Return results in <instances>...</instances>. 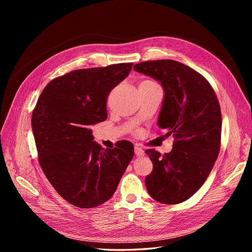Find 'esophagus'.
Segmentation results:
<instances>
[{
  "instance_id": "1",
  "label": "esophagus",
  "mask_w": 252,
  "mask_h": 252,
  "mask_svg": "<svg viewBox=\"0 0 252 252\" xmlns=\"http://www.w3.org/2000/svg\"><path fill=\"white\" fill-rule=\"evenodd\" d=\"M134 154H135V156L142 157V156L145 155V151H144L143 148H141L139 146H134Z\"/></svg>"
}]
</instances>
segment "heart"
<instances>
[{
	"instance_id": "obj_1",
	"label": "heart",
	"mask_w": 252,
	"mask_h": 252,
	"mask_svg": "<svg viewBox=\"0 0 252 252\" xmlns=\"http://www.w3.org/2000/svg\"><path fill=\"white\" fill-rule=\"evenodd\" d=\"M145 82H152V81H148V80H147V81H143L142 83H145Z\"/></svg>"
}]
</instances>
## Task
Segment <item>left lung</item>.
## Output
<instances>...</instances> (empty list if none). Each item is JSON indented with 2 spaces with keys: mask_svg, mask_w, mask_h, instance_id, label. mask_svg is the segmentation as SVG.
Masks as SVG:
<instances>
[{
  "mask_svg": "<svg viewBox=\"0 0 252 252\" xmlns=\"http://www.w3.org/2000/svg\"><path fill=\"white\" fill-rule=\"evenodd\" d=\"M133 69L161 83L165 95L158 125L174 138L168 154L145 151L154 164L145 184L154 200L182 203L202 187L219 156L222 114L217 94L201 73L177 61H147Z\"/></svg>",
  "mask_w": 252,
  "mask_h": 252,
  "instance_id": "left-lung-1",
  "label": "left lung"
}]
</instances>
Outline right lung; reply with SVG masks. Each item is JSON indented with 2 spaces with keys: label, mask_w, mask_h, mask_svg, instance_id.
Masks as SVG:
<instances>
[{
  "label": "right lung",
  "mask_w": 252,
  "mask_h": 252,
  "mask_svg": "<svg viewBox=\"0 0 252 252\" xmlns=\"http://www.w3.org/2000/svg\"><path fill=\"white\" fill-rule=\"evenodd\" d=\"M132 63L73 70L53 79L42 91L32 125L39 163L57 192L80 208L108 201L133 157V145L120 141L104 149L90 126L107 119L110 91Z\"/></svg>",
  "instance_id": "right-lung-1"
}]
</instances>
